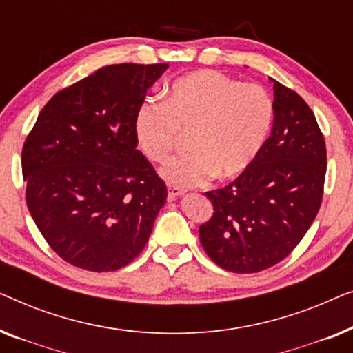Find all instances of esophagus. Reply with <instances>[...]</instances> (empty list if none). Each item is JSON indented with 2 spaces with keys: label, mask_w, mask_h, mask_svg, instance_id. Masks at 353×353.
Instances as JSON below:
<instances>
[{
  "label": "esophagus",
  "mask_w": 353,
  "mask_h": 353,
  "mask_svg": "<svg viewBox=\"0 0 353 353\" xmlns=\"http://www.w3.org/2000/svg\"><path fill=\"white\" fill-rule=\"evenodd\" d=\"M167 190H168V201H175L178 196L183 194V190H181V188H178V186L168 185Z\"/></svg>",
  "instance_id": "1"
}]
</instances>
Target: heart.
<instances>
[{
  "mask_svg": "<svg viewBox=\"0 0 353 353\" xmlns=\"http://www.w3.org/2000/svg\"><path fill=\"white\" fill-rule=\"evenodd\" d=\"M274 120L273 98L262 85L241 83L216 70H197L168 86L165 101L146 98L134 115V134L148 159L165 161L181 133L190 151L168 159L162 176L178 186L228 180L252 165Z\"/></svg>",
  "mask_w": 353,
  "mask_h": 353,
  "instance_id": "obj_1",
  "label": "heart"
}]
</instances>
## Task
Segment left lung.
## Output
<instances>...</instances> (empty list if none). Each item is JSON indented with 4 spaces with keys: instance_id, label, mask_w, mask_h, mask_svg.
Instances as JSON below:
<instances>
[{
    "instance_id": "8db88e82",
    "label": "left lung",
    "mask_w": 353,
    "mask_h": 353,
    "mask_svg": "<svg viewBox=\"0 0 353 353\" xmlns=\"http://www.w3.org/2000/svg\"><path fill=\"white\" fill-rule=\"evenodd\" d=\"M273 91V128L262 152L228 186L205 192L214 214L199 226L201 244L233 273H259L286 259L323 199L326 144L315 115L276 80Z\"/></svg>"
}]
</instances>
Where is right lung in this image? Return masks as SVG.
Returning a JSON list of instances; mask_svg holds the SVG:
<instances>
[{"label":"right lung","mask_w":353,"mask_h":353,"mask_svg":"<svg viewBox=\"0 0 353 353\" xmlns=\"http://www.w3.org/2000/svg\"><path fill=\"white\" fill-rule=\"evenodd\" d=\"M167 64H114L57 91L22 148L26 201L74 267L115 272L139 255L167 186L138 151L134 115Z\"/></svg>","instance_id":"obj_1"}]
</instances>
